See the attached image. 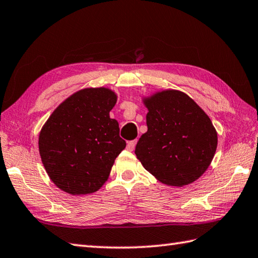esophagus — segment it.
<instances>
[{
  "instance_id": "34e87169",
  "label": "esophagus",
  "mask_w": 258,
  "mask_h": 258,
  "mask_svg": "<svg viewBox=\"0 0 258 258\" xmlns=\"http://www.w3.org/2000/svg\"><path fill=\"white\" fill-rule=\"evenodd\" d=\"M136 143H138V141H136V140L130 141V142L127 143V146H126V148H127V150H128V151H133V150L135 149V145H136Z\"/></svg>"
}]
</instances>
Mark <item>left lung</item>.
Listing matches in <instances>:
<instances>
[{
	"mask_svg": "<svg viewBox=\"0 0 258 258\" xmlns=\"http://www.w3.org/2000/svg\"><path fill=\"white\" fill-rule=\"evenodd\" d=\"M143 103L148 132L136 144V158L160 182L192 183L209 168L218 143L209 116L180 90L158 92Z\"/></svg>",
	"mask_w": 258,
	"mask_h": 258,
	"instance_id": "1",
	"label": "left lung"
}]
</instances>
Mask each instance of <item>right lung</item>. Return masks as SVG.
<instances>
[{
  "instance_id": "obj_1",
  "label": "right lung",
  "mask_w": 258,
  "mask_h": 258,
  "mask_svg": "<svg viewBox=\"0 0 258 258\" xmlns=\"http://www.w3.org/2000/svg\"><path fill=\"white\" fill-rule=\"evenodd\" d=\"M117 95L112 89L84 88L50 115L39 134V152L49 178L70 195L96 192L107 181L125 149L118 122L109 117Z\"/></svg>"
}]
</instances>
